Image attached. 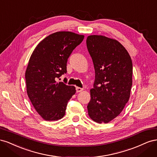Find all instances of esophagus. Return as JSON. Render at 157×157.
<instances>
[{"label": "esophagus", "instance_id": "1", "mask_svg": "<svg viewBox=\"0 0 157 157\" xmlns=\"http://www.w3.org/2000/svg\"><path fill=\"white\" fill-rule=\"evenodd\" d=\"M82 90H83V88H79V87H77V88H76V91H77V93L82 92Z\"/></svg>", "mask_w": 157, "mask_h": 157}]
</instances>
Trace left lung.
I'll list each match as a JSON object with an SVG mask.
<instances>
[{"label": "left lung", "instance_id": "1", "mask_svg": "<svg viewBox=\"0 0 157 157\" xmlns=\"http://www.w3.org/2000/svg\"><path fill=\"white\" fill-rule=\"evenodd\" d=\"M86 46L96 74L87 106L88 115L99 124L107 123L120 115L129 100L132 59L119 42L105 36H88Z\"/></svg>", "mask_w": 157, "mask_h": 157}]
</instances>
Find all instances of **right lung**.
<instances>
[{
    "label": "right lung",
    "instance_id": "1",
    "mask_svg": "<svg viewBox=\"0 0 157 157\" xmlns=\"http://www.w3.org/2000/svg\"><path fill=\"white\" fill-rule=\"evenodd\" d=\"M84 38L69 31L56 32L36 46L25 71L27 92L35 110L43 119L58 121L63 118L75 87L58 82L67 73V62L73 50Z\"/></svg>",
    "mask_w": 157,
    "mask_h": 157
}]
</instances>
